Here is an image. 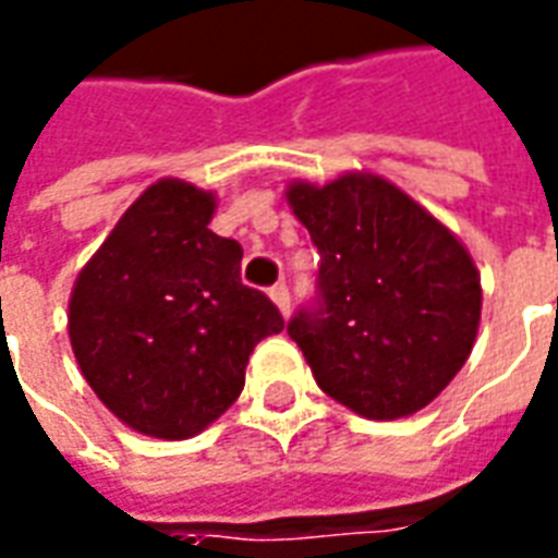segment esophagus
Segmentation results:
<instances>
[{
    "instance_id": "34e87169",
    "label": "esophagus",
    "mask_w": 558,
    "mask_h": 558,
    "mask_svg": "<svg viewBox=\"0 0 558 558\" xmlns=\"http://www.w3.org/2000/svg\"><path fill=\"white\" fill-rule=\"evenodd\" d=\"M268 295H271V302L280 308V314L287 317V314H290V290H287V283H275V287L268 290Z\"/></svg>"
}]
</instances>
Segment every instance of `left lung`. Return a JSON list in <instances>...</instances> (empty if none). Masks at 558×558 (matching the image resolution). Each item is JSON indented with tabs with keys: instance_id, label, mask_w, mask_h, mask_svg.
<instances>
[{
	"instance_id": "1",
	"label": "left lung",
	"mask_w": 558,
	"mask_h": 558,
	"mask_svg": "<svg viewBox=\"0 0 558 558\" xmlns=\"http://www.w3.org/2000/svg\"><path fill=\"white\" fill-rule=\"evenodd\" d=\"M287 201L320 253L317 299L287 324L320 390L375 422L427 407L480 329V271L464 244L373 173L293 183Z\"/></svg>"
}]
</instances>
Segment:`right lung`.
Listing matches in <instances>:
<instances>
[{"label":"right lung","instance_id":"obj_1","mask_svg":"<svg viewBox=\"0 0 558 558\" xmlns=\"http://www.w3.org/2000/svg\"><path fill=\"white\" fill-rule=\"evenodd\" d=\"M216 198L158 180L78 271L70 342L104 407L146 437L189 439L244 390L253 348L283 329L241 283L244 250L207 229Z\"/></svg>","mask_w":558,"mask_h":558}]
</instances>
